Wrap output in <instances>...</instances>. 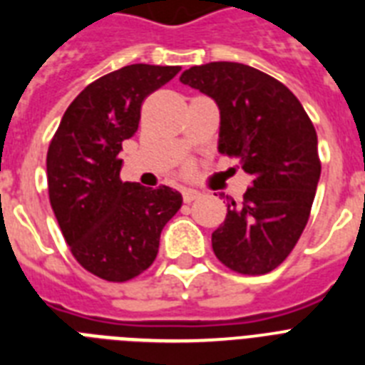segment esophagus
<instances>
[{
	"label": "esophagus",
	"mask_w": 365,
	"mask_h": 365,
	"mask_svg": "<svg viewBox=\"0 0 365 365\" xmlns=\"http://www.w3.org/2000/svg\"><path fill=\"white\" fill-rule=\"evenodd\" d=\"M182 195H183V202H193L195 199H199L200 197V193L197 191V189H183Z\"/></svg>",
	"instance_id": "obj_1"
}]
</instances>
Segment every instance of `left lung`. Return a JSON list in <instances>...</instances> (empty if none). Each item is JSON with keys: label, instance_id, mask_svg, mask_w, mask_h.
<instances>
[{"label": "left lung", "instance_id": "obj_1", "mask_svg": "<svg viewBox=\"0 0 365 365\" xmlns=\"http://www.w3.org/2000/svg\"><path fill=\"white\" fill-rule=\"evenodd\" d=\"M180 81L216 102L217 149L239 157L254 178L242 202L227 197L225 222L212 233L214 254L240 274H265L288 257L309 222L320 180L317 130L294 93L252 66H193Z\"/></svg>", "mask_w": 365, "mask_h": 365}]
</instances>
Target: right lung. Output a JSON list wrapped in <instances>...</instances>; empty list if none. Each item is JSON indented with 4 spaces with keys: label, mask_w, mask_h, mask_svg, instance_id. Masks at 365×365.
<instances>
[{
    "label": "right lung",
    "mask_w": 365,
    "mask_h": 365,
    "mask_svg": "<svg viewBox=\"0 0 365 365\" xmlns=\"http://www.w3.org/2000/svg\"><path fill=\"white\" fill-rule=\"evenodd\" d=\"M180 70L130 64L100 77L71 102L48 145V199L60 231L73 257L110 282L153 263L160 231L182 208L176 189L119 178V153L136 134L142 102Z\"/></svg>",
    "instance_id": "right-lung-1"
}]
</instances>
